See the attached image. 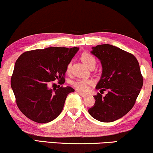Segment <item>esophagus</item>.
<instances>
[{
    "label": "esophagus",
    "mask_w": 153,
    "mask_h": 153,
    "mask_svg": "<svg viewBox=\"0 0 153 153\" xmlns=\"http://www.w3.org/2000/svg\"><path fill=\"white\" fill-rule=\"evenodd\" d=\"M78 94L80 96H81V97H86V96H87L86 94L83 93H81V92H79V91H78Z\"/></svg>",
    "instance_id": "esophagus-1"
}]
</instances>
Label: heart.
<instances>
[{"label": "heart", "instance_id": "heart-1", "mask_svg": "<svg viewBox=\"0 0 153 153\" xmlns=\"http://www.w3.org/2000/svg\"><path fill=\"white\" fill-rule=\"evenodd\" d=\"M81 59L82 62L84 63L85 65L88 67L95 65H96V59L93 56L89 53H83L81 56ZM71 68V64L69 63L67 66V72H69ZM92 83V81L89 80V79H78L76 80L72 81V84L75 88L78 91L85 92L87 91L89 88V85Z\"/></svg>", "mask_w": 153, "mask_h": 153}]
</instances>
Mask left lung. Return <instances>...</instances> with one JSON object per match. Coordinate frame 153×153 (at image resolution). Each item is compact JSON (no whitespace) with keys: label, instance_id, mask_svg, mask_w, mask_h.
Segmentation results:
<instances>
[{"label":"left lung","instance_id":"left-lung-1","mask_svg":"<svg viewBox=\"0 0 153 153\" xmlns=\"http://www.w3.org/2000/svg\"><path fill=\"white\" fill-rule=\"evenodd\" d=\"M91 53L102 67L96 89L107 90L108 93L94 96L95 104L88 112L100 122H113L131 109L139 95L143 79L139 62L132 54L111 45H97Z\"/></svg>","mask_w":153,"mask_h":153}]
</instances>
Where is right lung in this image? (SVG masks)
Returning <instances> with one entry per match:
<instances>
[{
  "mask_svg": "<svg viewBox=\"0 0 153 153\" xmlns=\"http://www.w3.org/2000/svg\"><path fill=\"white\" fill-rule=\"evenodd\" d=\"M79 47H48L26 51L15 62L11 87L21 111L38 123L51 122L59 116L72 87L53 91L49 84L56 79L65 82L67 66Z\"/></svg>",
  "mask_w": 153,
  "mask_h": 153,
  "instance_id": "obj_1",
  "label": "right lung"
}]
</instances>
